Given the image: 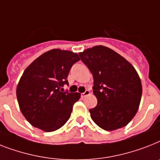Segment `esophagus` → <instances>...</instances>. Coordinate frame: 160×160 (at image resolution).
<instances>
[{
    "mask_svg": "<svg viewBox=\"0 0 160 160\" xmlns=\"http://www.w3.org/2000/svg\"><path fill=\"white\" fill-rule=\"evenodd\" d=\"M89 93H90V92H89V89H86V90H85V91H84V93H81V97H82V98H84V97H85V96L89 95Z\"/></svg>",
    "mask_w": 160,
    "mask_h": 160,
    "instance_id": "obj_1",
    "label": "esophagus"
}]
</instances>
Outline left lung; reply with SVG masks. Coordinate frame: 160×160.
I'll return each instance as SVG.
<instances>
[{"label":"left lung","mask_w":160,"mask_h":160,"mask_svg":"<svg viewBox=\"0 0 160 160\" xmlns=\"http://www.w3.org/2000/svg\"><path fill=\"white\" fill-rule=\"evenodd\" d=\"M79 55L93 77L98 103L89 109L92 120L105 131L127 126L138 111L142 94L136 69L116 52L101 45Z\"/></svg>","instance_id":"obj_1"}]
</instances>
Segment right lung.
I'll return each instance as SVG.
<instances>
[{
    "label": "right lung",
    "instance_id": "obj_1",
    "mask_svg": "<svg viewBox=\"0 0 160 160\" xmlns=\"http://www.w3.org/2000/svg\"><path fill=\"white\" fill-rule=\"evenodd\" d=\"M80 58L71 51L52 49L35 59L24 71L16 89L19 108L34 127L51 132L71 117L80 93L62 92L71 67Z\"/></svg>",
    "mask_w": 160,
    "mask_h": 160
}]
</instances>
